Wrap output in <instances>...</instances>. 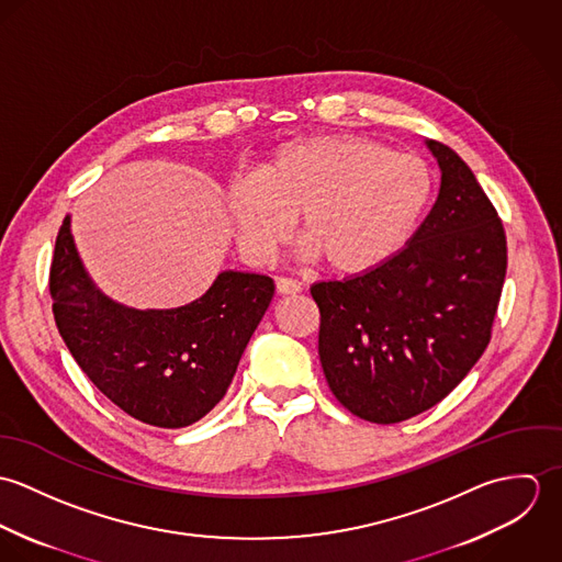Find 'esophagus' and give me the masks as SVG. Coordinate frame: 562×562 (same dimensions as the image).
I'll list each match as a JSON object with an SVG mask.
<instances>
[{"label":"esophagus","instance_id":"esophagus-1","mask_svg":"<svg viewBox=\"0 0 562 562\" xmlns=\"http://www.w3.org/2000/svg\"><path fill=\"white\" fill-rule=\"evenodd\" d=\"M303 288H301V283H296V281H292V279H277V292L281 294V296H294V294H299Z\"/></svg>","mask_w":562,"mask_h":562}]
</instances>
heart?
<instances>
[{"instance_id":"heart-1","label":"heart","mask_w":562,"mask_h":562,"mask_svg":"<svg viewBox=\"0 0 562 562\" xmlns=\"http://www.w3.org/2000/svg\"><path fill=\"white\" fill-rule=\"evenodd\" d=\"M428 164L348 134L305 136L274 147L252 177L227 190V216L250 259H268L301 214L307 255L328 270L363 277L401 257L432 203Z\"/></svg>"}]
</instances>
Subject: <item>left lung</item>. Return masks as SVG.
<instances>
[{"instance_id":"left-lung-1","label":"left lung","mask_w":562,"mask_h":562,"mask_svg":"<svg viewBox=\"0 0 562 562\" xmlns=\"http://www.w3.org/2000/svg\"><path fill=\"white\" fill-rule=\"evenodd\" d=\"M426 147L441 186L406 250L370 274L312 285L326 383L374 424L435 406L468 376L491 339L506 277L504 227L476 175L450 147Z\"/></svg>"}]
</instances>
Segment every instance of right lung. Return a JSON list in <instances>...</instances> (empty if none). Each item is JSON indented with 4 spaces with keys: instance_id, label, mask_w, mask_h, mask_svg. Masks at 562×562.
<instances>
[{
    "instance_id": "obj_1",
    "label": "right lung",
    "mask_w": 562,
    "mask_h": 562,
    "mask_svg": "<svg viewBox=\"0 0 562 562\" xmlns=\"http://www.w3.org/2000/svg\"><path fill=\"white\" fill-rule=\"evenodd\" d=\"M49 292L56 326L94 387L145 424L183 428L227 394L274 281L225 270L183 307H125L88 277L67 216L56 238Z\"/></svg>"
}]
</instances>
